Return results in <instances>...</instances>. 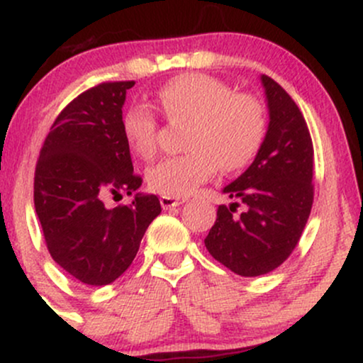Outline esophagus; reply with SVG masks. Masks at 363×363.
<instances>
[{"label": "esophagus", "mask_w": 363, "mask_h": 363, "mask_svg": "<svg viewBox=\"0 0 363 363\" xmlns=\"http://www.w3.org/2000/svg\"><path fill=\"white\" fill-rule=\"evenodd\" d=\"M184 201H186V199L172 198V196H162V198H160V205H162V208H164V210H170V208L182 205Z\"/></svg>", "instance_id": "1"}]
</instances>
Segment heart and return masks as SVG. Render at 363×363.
<instances>
[{"instance_id": "1", "label": "heart", "mask_w": 363, "mask_h": 363, "mask_svg": "<svg viewBox=\"0 0 363 363\" xmlns=\"http://www.w3.org/2000/svg\"><path fill=\"white\" fill-rule=\"evenodd\" d=\"M170 123H189L186 153L164 158L148 169L150 189L162 196L191 194L216 170L239 172L252 164L264 143L266 112L251 94H234L227 83L199 73L179 74L158 90ZM123 136L141 158L158 145V119L150 107L135 106L123 118Z\"/></svg>"}]
</instances>
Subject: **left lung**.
Returning <instances> with one entry per match:
<instances>
[{"instance_id":"1","label":"left lung","mask_w":363,"mask_h":363,"mask_svg":"<svg viewBox=\"0 0 363 363\" xmlns=\"http://www.w3.org/2000/svg\"><path fill=\"white\" fill-rule=\"evenodd\" d=\"M269 107L264 143L240 177L223 189L237 199L218 206L205 245L216 261L240 277L277 269L297 247L314 203V147L294 99L262 74ZM245 211L235 216L236 206Z\"/></svg>"}]
</instances>
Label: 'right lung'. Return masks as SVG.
<instances>
[{
  "instance_id": "right-lung-1",
  "label": "right lung",
  "mask_w": 363,
  "mask_h": 363,
  "mask_svg": "<svg viewBox=\"0 0 363 363\" xmlns=\"http://www.w3.org/2000/svg\"><path fill=\"white\" fill-rule=\"evenodd\" d=\"M133 85L104 82L73 99L37 158L34 203L48 251L86 285H109L126 272L162 211L155 194H136L112 210L104 205L107 196L131 194L143 182L123 136V106Z\"/></svg>"
}]
</instances>
